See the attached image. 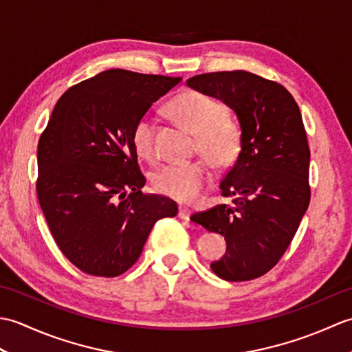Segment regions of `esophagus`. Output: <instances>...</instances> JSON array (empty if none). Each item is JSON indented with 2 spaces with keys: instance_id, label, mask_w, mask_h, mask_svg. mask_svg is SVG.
Instances as JSON below:
<instances>
[{
  "instance_id": "esophagus-1",
  "label": "esophagus",
  "mask_w": 352,
  "mask_h": 352,
  "mask_svg": "<svg viewBox=\"0 0 352 352\" xmlns=\"http://www.w3.org/2000/svg\"><path fill=\"white\" fill-rule=\"evenodd\" d=\"M190 210L189 208H186V207H180V210H178V216H180V218L183 219V221H189L190 219Z\"/></svg>"
}]
</instances>
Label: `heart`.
Listing matches in <instances>:
<instances>
[{"label": "heart", "mask_w": 352, "mask_h": 352, "mask_svg": "<svg viewBox=\"0 0 352 352\" xmlns=\"http://www.w3.org/2000/svg\"><path fill=\"white\" fill-rule=\"evenodd\" d=\"M169 110L183 125L197 133V149L216 168L226 169L234 163L242 146L241 125L227 115V106L219 98L206 92L188 91L169 102ZM131 140L142 159H155V121L151 115L145 113L138 119ZM210 163L199 159L157 169L153 184L164 197L190 203L210 183Z\"/></svg>", "instance_id": "obj_1"}]
</instances>
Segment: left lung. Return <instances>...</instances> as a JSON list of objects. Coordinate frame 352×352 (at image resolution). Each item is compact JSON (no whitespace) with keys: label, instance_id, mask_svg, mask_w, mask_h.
Masks as SVG:
<instances>
[{"label":"left lung","instance_id":"1","mask_svg":"<svg viewBox=\"0 0 352 352\" xmlns=\"http://www.w3.org/2000/svg\"><path fill=\"white\" fill-rule=\"evenodd\" d=\"M189 87L236 111L242 146L221 182L218 204L192 221L226 237L227 252L212 271L227 281H250L278 263L310 203V149L302 116L286 87L246 71L201 74Z\"/></svg>","mask_w":352,"mask_h":352}]
</instances>
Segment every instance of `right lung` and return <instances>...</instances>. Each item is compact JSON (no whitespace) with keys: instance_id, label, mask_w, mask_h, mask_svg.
Wrapping results in <instances>:
<instances>
[{"instance_id":"1","label":"right lung","mask_w":352,"mask_h":352,"mask_svg":"<svg viewBox=\"0 0 352 352\" xmlns=\"http://www.w3.org/2000/svg\"><path fill=\"white\" fill-rule=\"evenodd\" d=\"M180 77L109 69L69 87L37 146L36 189L58 248L80 271L118 276L136 263L175 201L142 192L131 133Z\"/></svg>"}]
</instances>
